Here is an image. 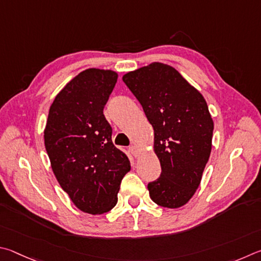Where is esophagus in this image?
Returning <instances> with one entry per match:
<instances>
[{
	"label": "esophagus",
	"instance_id": "34e87169",
	"mask_svg": "<svg viewBox=\"0 0 261 261\" xmlns=\"http://www.w3.org/2000/svg\"><path fill=\"white\" fill-rule=\"evenodd\" d=\"M129 151H130V153L133 154V156L136 158V157H139L140 156V153H141V150L136 147V145H130L129 147Z\"/></svg>",
	"mask_w": 261,
	"mask_h": 261
}]
</instances>
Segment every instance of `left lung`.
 I'll return each mask as SVG.
<instances>
[{"mask_svg": "<svg viewBox=\"0 0 261 261\" xmlns=\"http://www.w3.org/2000/svg\"><path fill=\"white\" fill-rule=\"evenodd\" d=\"M122 80L153 127L162 174L148 185L150 197L163 207L184 206L199 187L212 149L214 125L206 100L167 64L151 63Z\"/></svg>", "mask_w": 261, "mask_h": 261, "instance_id": "obj_1", "label": "left lung"}]
</instances>
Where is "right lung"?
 Instances as JSON below:
<instances>
[{
  "instance_id": "add662e5",
  "label": "right lung",
  "mask_w": 261,
  "mask_h": 261,
  "mask_svg": "<svg viewBox=\"0 0 261 261\" xmlns=\"http://www.w3.org/2000/svg\"><path fill=\"white\" fill-rule=\"evenodd\" d=\"M118 74L88 68L59 91L49 109L44 145L55 176L72 203L89 214H102L118 202L129 159L112 143L103 114Z\"/></svg>"
}]
</instances>
